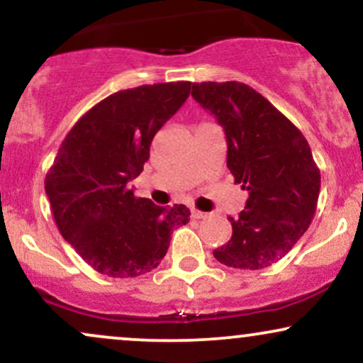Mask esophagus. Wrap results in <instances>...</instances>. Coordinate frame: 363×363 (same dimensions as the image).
I'll use <instances>...</instances> for the list:
<instances>
[{"label": "esophagus", "instance_id": "1", "mask_svg": "<svg viewBox=\"0 0 363 363\" xmlns=\"http://www.w3.org/2000/svg\"><path fill=\"white\" fill-rule=\"evenodd\" d=\"M191 215H193L194 216V218H206V216H208V213H205V211H199V210H196V208H194V210H191Z\"/></svg>", "mask_w": 363, "mask_h": 363}]
</instances>
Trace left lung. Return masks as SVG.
I'll return each mask as SVG.
<instances>
[{"mask_svg": "<svg viewBox=\"0 0 363 363\" xmlns=\"http://www.w3.org/2000/svg\"><path fill=\"white\" fill-rule=\"evenodd\" d=\"M191 95L223 128L227 167L249 193L239 218H228L230 240L213 256L230 268H268L297 244L318 208L320 172L309 143L245 83H193Z\"/></svg>", "mask_w": 363, "mask_h": 363, "instance_id": "obj_1", "label": "left lung"}]
</instances>
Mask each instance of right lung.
<instances>
[{
    "instance_id": "1",
    "label": "right lung",
    "mask_w": 363,
    "mask_h": 363,
    "mask_svg": "<svg viewBox=\"0 0 363 363\" xmlns=\"http://www.w3.org/2000/svg\"><path fill=\"white\" fill-rule=\"evenodd\" d=\"M191 82L116 91L86 111L62 140L45 176L54 222L95 272L133 278L167 254L170 234L189 208L136 198L129 181L143 172L153 136L179 111Z\"/></svg>"
}]
</instances>
